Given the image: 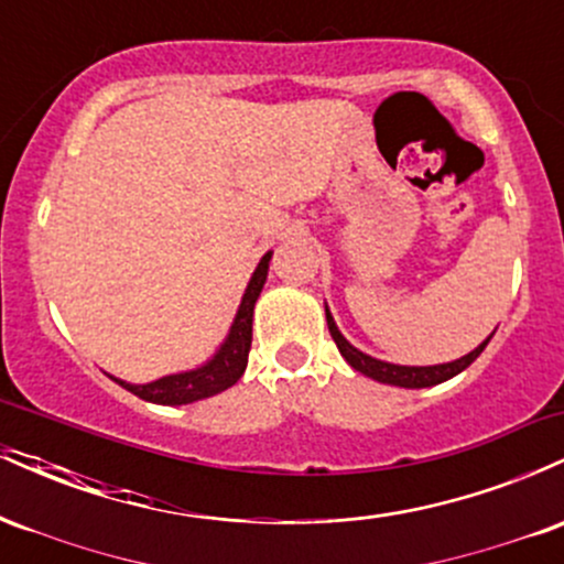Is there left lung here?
I'll return each instance as SVG.
<instances>
[{
	"label": "left lung",
	"instance_id": "8db88e82",
	"mask_svg": "<svg viewBox=\"0 0 564 564\" xmlns=\"http://www.w3.org/2000/svg\"><path fill=\"white\" fill-rule=\"evenodd\" d=\"M326 323H328V332H332L336 347H339L341 358L347 360L349 366L355 368V371H360L364 377L373 379V381H381V384H392V387H405V390H422V387H435V384H443V381H448L456 377V373H462L464 368H469L475 364L477 358H480V352L485 347H488V341L494 339V334L488 336V339L480 341L471 352L462 355L458 360H451V364H437V366H398V364H387V360H379V358H371V355H366L364 349L352 347L349 341L345 339V334L339 332V326H336L332 310H328L326 304Z\"/></svg>",
	"mask_w": 564,
	"mask_h": 564
}]
</instances>
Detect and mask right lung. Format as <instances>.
Returning a JSON list of instances; mask_svg holds the SVG:
<instances>
[{
	"label": "right lung",
	"mask_w": 564,
	"mask_h": 564,
	"mask_svg": "<svg viewBox=\"0 0 564 564\" xmlns=\"http://www.w3.org/2000/svg\"><path fill=\"white\" fill-rule=\"evenodd\" d=\"M270 257H273V251H268V254L260 260V264H257L254 273H251L241 296V304H238L236 318L230 323V332L223 339V345L217 347V352L212 355L206 364L191 368V371L170 373V377L148 381V384H132V381L116 379L111 373H108V377H111L116 384L124 387V390L138 394L140 400H148V403H159V405L196 403V400L212 398V394L225 392L228 387L236 384V381L243 377L246 364H249L251 321H254V304L260 300L264 281H268Z\"/></svg>",
	"instance_id": "add662e5"
}]
</instances>
